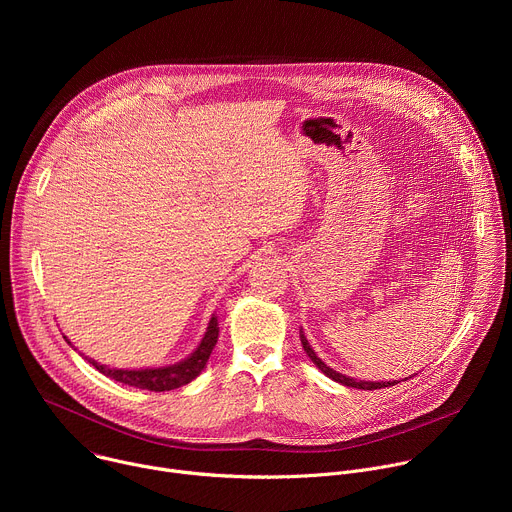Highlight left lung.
<instances>
[{"mask_svg":"<svg viewBox=\"0 0 512 512\" xmlns=\"http://www.w3.org/2000/svg\"><path fill=\"white\" fill-rule=\"evenodd\" d=\"M300 338H302V346H304V350H306V354L312 358V362L316 364V367L326 375V377H330L332 381H338V383H342V385H346V387H356V389H364V391H373V389H383V387H389V385H395V381L391 383H367V381H354V379H350V377H344V375H340V373H336V371H332L330 367H326V364L316 356V352L312 350V346H310V342L306 340V336H304V332L300 334Z\"/></svg>","mask_w":512,"mask_h":512,"instance_id":"obj_1","label":"left lung"}]
</instances>
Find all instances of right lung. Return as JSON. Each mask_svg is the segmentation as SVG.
<instances>
[{
  "instance_id": "right-lung-1",
  "label": "right lung",
  "mask_w": 512,
  "mask_h": 512,
  "mask_svg": "<svg viewBox=\"0 0 512 512\" xmlns=\"http://www.w3.org/2000/svg\"><path fill=\"white\" fill-rule=\"evenodd\" d=\"M216 340H218V322H216V316H212L200 346L192 352V356H188L186 360H182L178 364H172V367L141 369V371H119V369H109V367H105V364H99L95 360H89V362H93V367L99 373H103L105 377L115 379L123 385L137 387V389H148V391H154V393L172 391V389L188 385L190 381H194L200 375V371L206 367L208 356H210Z\"/></svg>"
}]
</instances>
